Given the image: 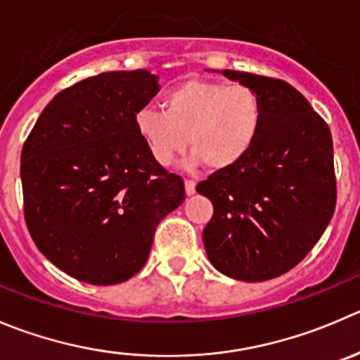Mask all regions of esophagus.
I'll list each match as a JSON object with an SVG mask.
<instances>
[{
	"instance_id": "34e87169",
	"label": "esophagus",
	"mask_w": 360,
	"mask_h": 360,
	"mask_svg": "<svg viewBox=\"0 0 360 360\" xmlns=\"http://www.w3.org/2000/svg\"><path fill=\"white\" fill-rule=\"evenodd\" d=\"M184 190H186V195H193L195 193V181H190V179L184 181Z\"/></svg>"
}]
</instances>
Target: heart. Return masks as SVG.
<instances>
[{"mask_svg":"<svg viewBox=\"0 0 360 360\" xmlns=\"http://www.w3.org/2000/svg\"><path fill=\"white\" fill-rule=\"evenodd\" d=\"M262 127V102L246 86L186 80L167 93L163 110L144 107L135 130L153 160L170 165L188 146L190 163L212 170L237 165L253 148Z\"/></svg>","mask_w":360,"mask_h":360,"instance_id":"b5f03b06","label":"heart"}]
</instances>
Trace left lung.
<instances>
[{
  "label": "left lung",
  "instance_id": "left-lung-1",
  "mask_svg": "<svg viewBox=\"0 0 360 360\" xmlns=\"http://www.w3.org/2000/svg\"><path fill=\"white\" fill-rule=\"evenodd\" d=\"M219 73L262 102V127L237 165L197 184L212 202L205 253L225 276L265 281L299 264L319 243L336 207L333 137L308 100L280 79Z\"/></svg>",
  "mask_w": 360,
  "mask_h": 360
}]
</instances>
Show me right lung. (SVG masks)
<instances>
[{
    "instance_id": "obj_1",
    "label": "right lung",
    "mask_w": 360,
    "mask_h": 360,
    "mask_svg": "<svg viewBox=\"0 0 360 360\" xmlns=\"http://www.w3.org/2000/svg\"><path fill=\"white\" fill-rule=\"evenodd\" d=\"M160 91L148 70L107 72L51 100L24 142V218L38 250L91 285L144 267L158 223L184 200V183L153 160L135 114Z\"/></svg>"
}]
</instances>
